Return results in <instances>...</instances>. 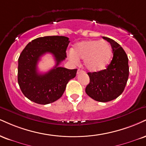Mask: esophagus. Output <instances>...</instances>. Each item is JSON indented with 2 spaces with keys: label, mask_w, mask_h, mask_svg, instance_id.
Returning a JSON list of instances; mask_svg holds the SVG:
<instances>
[{
  "label": "esophagus",
  "mask_w": 146,
  "mask_h": 146,
  "mask_svg": "<svg viewBox=\"0 0 146 146\" xmlns=\"http://www.w3.org/2000/svg\"><path fill=\"white\" fill-rule=\"evenodd\" d=\"M83 71H82V70H80V69H78V72H77V73H78V74H80V73H83Z\"/></svg>",
  "instance_id": "1"
}]
</instances>
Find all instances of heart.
<instances>
[{
  "label": "heart",
  "instance_id": "heart-1",
  "mask_svg": "<svg viewBox=\"0 0 146 146\" xmlns=\"http://www.w3.org/2000/svg\"><path fill=\"white\" fill-rule=\"evenodd\" d=\"M111 48L105 40H87L77 43L68 57L78 62L79 59L84 60L86 68L91 72L101 71L108 66L111 58Z\"/></svg>",
  "mask_w": 146,
  "mask_h": 146
}]
</instances>
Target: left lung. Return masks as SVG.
Listing matches in <instances>:
<instances>
[{"instance_id": "1", "label": "left lung", "mask_w": 146, "mask_h": 146, "mask_svg": "<svg viewBox=\"0 0 146 146\" xmlns=\"http://www.w3.org/2000/svg\"><path fill=\"white\" fill-rule=\"evenodd\" d=\"M103 38L111 44L113 58L106 69L88 73L90 83L86 92L96 101L108 102L118 97L125 88L129 74V59L117 42L105 36Z\"/></svg>"}]
</instances>
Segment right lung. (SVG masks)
<instances>
[{
	"instance_id": "right-lung-1",
	"label": "right lung",
	"mask_w": 146,
	"mask_h": 146,
	"mask_svg": "<svg viewBox=\"0 0 146 146\" xmlns=\"http://www.w3.org/2000/svg\"><path fill=\"white\" fill-rule=\"evenodd\" d=\"M69 42L66 36H47L33 40L23 50L18 58L17 81L24 95L31 101L46 105L57 101L68 81L76 76L78 69L58 66L66 58ZM46 53L54 56L56 65L47 73L39 74L37 63Z\"/></svg>"
}]
</instances>
